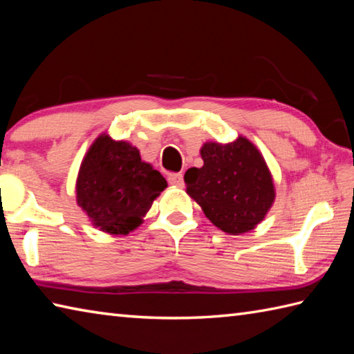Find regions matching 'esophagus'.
<instances>
[{
	"label": "esophagus",
	"mask_w": 354,
	"mask_h": 354,
	"mask_svg": "<svg viewBox=\"0 0 354 354\" xmlns=\"http://www.w3.org/2000/svg\"><path fill=\"white\" fill-rule=\"evenodd\" d=\"M169 183L175 187H184V175L183 173H173L169 176Z\"/></svg>",
	"instance_id": "34e87169"
}]
</instances>
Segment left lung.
<instances>
[{
	"instance_id": "8db88e82",
	"label": "left lung",
	"mask_w": 354,
	"mask_h": 354,
	"mask_svg": "<svg viewBox=\"0 0 354 354\" xmlns=\"http://www.w3.org/2000/svg\"><path fill=\"white\" fill-rule=\"evenodd\" d=\"M204 165L185 171L187 195L228 234L253 230L274 203V185L264 156L244 136L233 142H205Z\"/></svg>"
}]
</instances>
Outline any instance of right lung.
Returning <instances> with one entry per match:
<instances>
[{
    "label": "right lung",
    "instance_id": "right-lung-1",
    "mask_svg": "<svg viewBox=\"0 0 354 354\" xmlns=\"http://www.w3.org/2000/svg\"><path fill=\"white\" fill-rule=\"evenodd\" d=\"M167 187L164 176L140 150L102 133L90 145L76 178V203L95 228L109 234H129Z\"/></svg>",
    "mask_w": 354,
    "mask_h": 354
}]
</instances>
